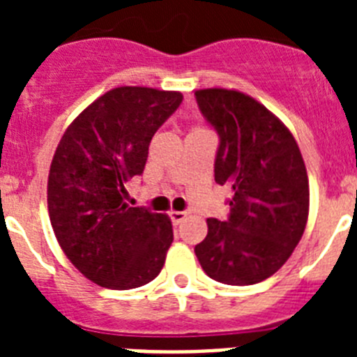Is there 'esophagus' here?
<instances>
[{"instance_id": "34e87169", "label": "esophagus", "mask_w": 357, "mask_h": 357, "mask_svg": "<svg viewBox=\"0 0 357 357\" xmlns=\"http://www.w3.org/2000/svg\"><path fill=\"white\" fill-rule=\"evenodd\" d=\"M185 216H188V214H185L184 211H172V213H169V220H172L173 225H181L185 220Z\"/></svg>"}]
</instances>
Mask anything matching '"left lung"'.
I'll return each mask as SVG.
<instances>
[{
    "mask_svg": "<svg viewBox=\"0 0 357 357\" xmlns=\"http://www.w3.org/2000/svg\"><path fill=\"white\" fill-rule=\"evenodd\" d=\"M218 134L214 181L232 189L229 218L207 220L195 247L204 272L230 286L268 279L288 261L304 234L309 184L291 132L264 105L238 91L195 93Z\"/></svg>",
    "mask_w": 357,
    "mask_h": 357,
    "instance_id": "8db88e82",
    "label": "left lung"
}]
</instances>
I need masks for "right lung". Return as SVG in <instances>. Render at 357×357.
Returning <instances> with one entry per match:
<instances>
[{"mask_svg": "<svg viewBox=\"0 0 357 357\" xmlns=\"http://www.w3.org/2000/svg\"><path fill=\"white\" fill-rule=\"evenodd\" d=\"M181 93L118 87L69 125L48 176L56 241L85 277L132 289L160 273L173 241L166 214L128 207L127 182L143 175L151 137L182 103Z\"/></svg>", "mask_w": 357, "mask_h": 357, "instance_id": "obj_1", "label": "right lung"}]
</instances>
